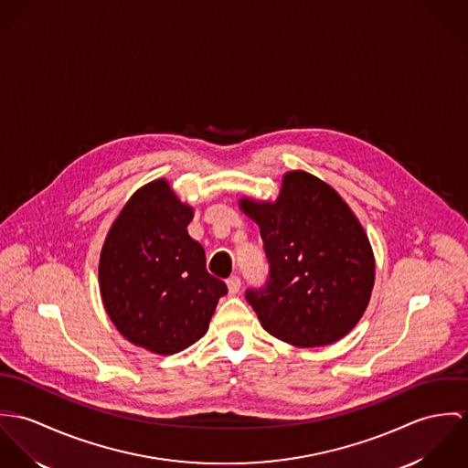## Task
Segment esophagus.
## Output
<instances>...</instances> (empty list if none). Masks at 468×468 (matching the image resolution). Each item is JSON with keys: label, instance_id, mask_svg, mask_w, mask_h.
<instances>
[{"label": "esophagus", "instance_id": "1", "mask_svg": "<svg viewBox=\"0 0 468 468\" xmlns=\"http://www.w3.org/2000/svg\"><path fill=\"white\" fill-rule=\"evenodd\" d=\"M226 283H228V291H229V294H237V292L240 291V278H239L237 274L229 276Z\"/></svg>", "mask_w": 468, "mask_h": 468}]
</instances>
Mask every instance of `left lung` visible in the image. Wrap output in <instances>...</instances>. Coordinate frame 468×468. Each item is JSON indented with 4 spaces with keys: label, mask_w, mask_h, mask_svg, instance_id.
<instances>
[{
    "label": "left lung",
    "mask_w": 468,
    "mask_h": 468,
    "mask_svg": "<svg viewBox=\"0 0 468 468\" xmlns=\"http://www.w3.org/2000/svg\"><path fill=\"white\" fill-rule=\"evenodd\" d=\"M260 228L269 282L246 298L263 330L300 348L326 346L363 317L375 283V257L346 201L305 170L282 179L276 201L242 197Z\"/></svg>",
    "instance_id": "8db88e82"
}]
</instances>
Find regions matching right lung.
<instances>
[{
  "instance_id": "obj_1",
  "label": "right lung",
  "mask_w": 468,
  "mask_h": 468,
  "mask_svg": "<svg viewBox=\"0 0 468 468\" xmlns=\"http://www.w3.org/2000/svg\"><path fill=\"white\" fill-rule=\"evenodd\" d=\"M194 208L166 179L138 188L111 224L99 261L105 312L133 345L177 354L208 332L228 292L207 271L203 246L188 235Z\"/></svg>"
}]
</instances>
